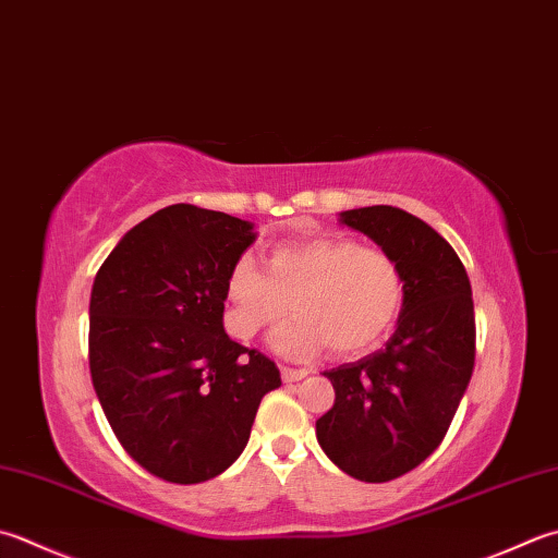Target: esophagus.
Returning <instances> with one entry per match:
<instances>
[{"label":"esophagus","instance_id":"esophagus-1","mask_svg":"<svg viewBox=\"0 0 558 558\" xmlns=\"http://www.w3.org/2000/svg\"><path fill=\"white\" fill-rule=\"evenodd\" d=\"M307 375H310L307 369H298V367H288V365H282V367H280V377H282V381H300V379H304Z\"/></svg>","mask_w":558,"mask_h":558}]
</instances>
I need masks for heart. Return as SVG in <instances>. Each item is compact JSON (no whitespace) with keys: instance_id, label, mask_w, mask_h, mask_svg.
<instances>
[{"instance_id":"obj_1","label":"heart","mask_w":558,"mask_h":558,"mask_svg":"<svg viewBox=\"0 0 558 558\" xmlns=\"http://www.w3.org/2000/svg\"><path fill=\"white\" fill-rule=\"evenodd\" d=\"M225 298L227 331L239 341L272 329L292 307L298 316L272 338L282 355L310 357L329 345L348 357L373 351L395 329L407 282L387 251L316 234L272 246L266 272L248 256L236 258Z\"/></svg>"}]
</instances>
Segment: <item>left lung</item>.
<instances>
[{
    "instance_id": "1",
    "label": "left lung",
    "mask_w": 558,
    "mask_h": 558,
    "mask_svg": "<svg viewBox=\"0 0 558 558\" xmlns=\"http://www.w3.org/2000/svg\"><path fill=\"white\" fill-rule=\"evenodd\" d=\"M341 222L397 260L407 298L381 351L324 373L336 401L316 440L345 474L381 484L428 460L450 428L474 373L472 286L454 248L416 215L373 205Z\"/></svg>"
}]
</instances>
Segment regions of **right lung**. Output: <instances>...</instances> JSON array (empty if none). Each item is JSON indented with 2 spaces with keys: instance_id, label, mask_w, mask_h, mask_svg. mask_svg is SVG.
Returning a JSON list of instances; mask_svg holds the SVG:
<instances>
[{
  "instance_id": "1",
  "label": "right lung",
  "mask_w": 558,
  "mask_h": 558,
  "mask_svg": "<svg viewBox=\"0 0 558 558\" xmlns=\"http://www.w3.org/2000/svg\"><path fill=\"white\" fill-rule=\"evenodd\" d=\"M239 217L169 205L120 239L89 302L96 397L133 460L171 484L232 466L280 369L225 333L227 272L254 244Z\"/></svg>"
}]
</instances>
